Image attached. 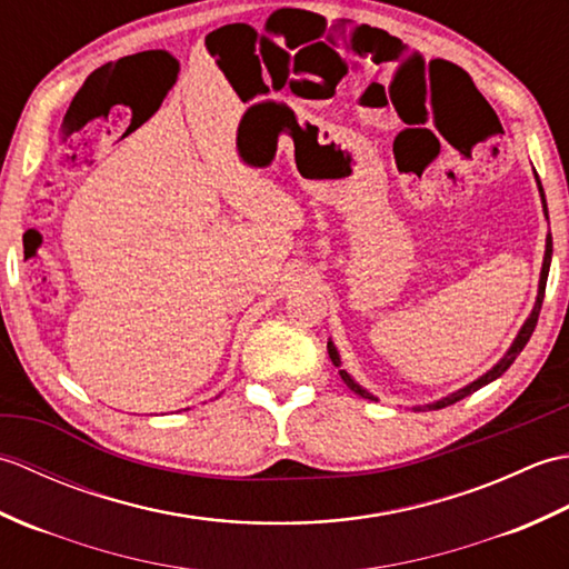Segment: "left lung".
<instances>
[{"instance_id": "left-lung-1", "label": "left lung", "mask_w": 569, "mask_h": 569, "mask_svg": "<svg viewBox=\"0 0 569 569\" xmlns=\"http://www.w3.org/2000/svg\"><path fill=\"white\" fill-rule=\"evenodd\" d=\"M536 183H538V190H540L542 212H546V220H548V202H546V192H542V186H540V180H538V173H536ZM550 261H552V237L548 234V237H546V257H542V269H540V281H538L536 306H533V310H530V316L526 318L523 328L518 330L516 340H513V342H511V347H509V352H506V355L497 361V365H493L487 373H481L479 379H475L471 383L462 386V389H457V391H452V393L442 396L440 401H432V403H428V406H416V410H422V408H428V410H438V408H445V406H452V403H457V401H462L465 396L479 391L481 386H487V383H491V381H497V379L501 377V373L513 365L516 357L523 352V347L528 345L530 335H533V330H536V322H538V316H540V306H542V296H546V283H548V273H550ZM328 355H330V359H332V365H335L337 369H340V377H342V381L349 386V389H352V391H355L357 396H361V398H369V401H377V396L369 393V391L365 389V386H359V383H357L352 377H349V373L342 369L340 352H337V347H335V342H332V340L328 342Z\"/></svg>"}]
</instances>
